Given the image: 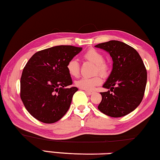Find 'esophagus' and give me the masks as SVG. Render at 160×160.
Masks as SVG:
<instances>
[{"label": "esophagus", "mask_w": 160, "mask_h": 160, "mask_svg": "<svg viewBox=\"0 0 160 160\" xmlns=\"http://www.w3.org/2000/svg\"><path fill=\"white\" fill-rule=\"evenodd\" d=\"M85 92H86L87 94H88V95H92L93 93L92 91H91V90H85Z\"/></svg>", "instance_id": "esophagus-1"}]
</instances>
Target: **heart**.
I'll use <instances>...</instances> for the list:
<instances>
[{"label": "heart", "instance_id": "1", "mask_svg": "<svg viewBox=\"0 0 160 160\" xmlns=\"http://www.w3.org/2000/svg\"><path fill=\"white\" fill-rule=\"evenodd\" d=\"M83 58L87 61L92 62L95 65L94 73L101 74V76H107L109 72V65L104 62V57L100 51L96 49L90 48L83 54ZM68 72L72 77H77L79 74V64L75 59H70L68 62L67 66ZM101 78L100 76H95L93 77H83L76 81L75 84L76 87L83 90H91L94 89L95 87L101 84Z\"/></svg>", "mask_w": 160, "mask_h": 160}]
</instances>
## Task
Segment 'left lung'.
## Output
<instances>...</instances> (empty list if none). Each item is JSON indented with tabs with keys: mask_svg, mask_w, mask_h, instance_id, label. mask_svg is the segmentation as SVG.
I'll use <instances>...</instances> for the list:
<instances>
[{
	"mask_svg": "<svg viewBox=\"0 0 160 160\" xmlns=\"http://www.w3.org/2000/svg\"><path fill=\"white\" fill-rule=\"evenodd\" d=\"M95 47L107 51L113 61L112 70L101 92L98 109L113 118L125 116L140 105L144 96L147 71L140 54L134 48L118 40L100 43Z\"/></svg>",
	"mask_w": 160,
	"mask_h": 160,
	"instance_id": "left-lung-1",
	"label": "left lung"
}]
</instances>
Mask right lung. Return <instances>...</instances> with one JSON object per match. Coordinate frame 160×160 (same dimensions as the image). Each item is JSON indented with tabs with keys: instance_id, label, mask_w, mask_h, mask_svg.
Instances as JSON below:
<instances>
[{
	"instance_id": "1",
	"label": "right lung",
	"mask_w": 160,
	"mask_h": 160,
	"mask_svg": "<svg viewBox=\"0 0 160 160\" xmlns=\"http://www.w3.org/2000/svg\"><path fill=\"white\" fill-rule=\"evenodd\" d=\"M82 48L58 45L35 53L26 63L20 78V98L34 118L45 123L59 121L69 109L78 88L68 72V62Z\"/></svg>"
}]
</instances>
